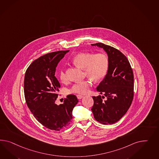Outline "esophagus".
Here are the masks:
<instances>
[{
	"label": "esophagus",
	"instance_id": "34e87169",
	"mask_svg": "<svg viewBox=\"0 0 159 159\" xmlns=\"http://www.w3.org/2000/svg\"><path fill=\"white\" fill-rule=\"evenodd\" d=\"M84 97L82 95H77V99H82Z\"/></svg>",
	"mask_w": 159,
	"mask_h": 159
}]
</instances>
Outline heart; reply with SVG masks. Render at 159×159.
I'll return each mask as SVG.
<instances>
[{
  "label": "heart",
  "instance_id": "obj_1",
  "mask_svg": "<svg viewBox=\"0 0 159 159\" xmlns=\"http://www.w3.org/2000/svg\"><path fill=\"white\" fill-rule=\"evenodd\" d=\"M73 63L78 67L84 69L86 75L91 79L74 84L70 92L85 94L89 92V88L92 85V80L98 82L105 76L108 71L109 60L107 55L104 53L94 54L90 52H80L73 58ZM59 77L62 82L66 80L64 70H61Z\"/></svg>",
  "mask_w": 159,
  "mask_h": 159
}]
</instances>
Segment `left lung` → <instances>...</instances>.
Returning a JSON list of instances; mask_svg holds the SVG:
<instances>
[{
  "label": "left lung",
  "mask_w": 159,
  "mask_h": 159,
  "mask_svg": "<svg viewBox=\"0 0 159 159\" xmlns=\"http://www.w3.org/2000/svg\"><path fill=\"white\" fill-rule=\"evenodd\" d=\"M103 48L109 60V69L97 90L104 96L93 97L91 108L95 119L103 125L114 124L125 115L134 97L133 72L127 57L114 47L103 43L92 44ZM105 96L106 99L103 100Z\"/></svg>",
  "instance_id": "left-lung-1"
}]
</instances>
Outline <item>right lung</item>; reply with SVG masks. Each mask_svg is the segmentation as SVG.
I'll use <instances>...</instances> for the list:
<instances>
[{
  "instance_id": "right-lung-1",
  "label": "right lung",
  "mask_w": 159,
  "mask_h": 159,
  "mask_svg": "<svg viewBox=\"0 0 159 159\" xmlns=\"http://www.w3.org/2000/svg\"><path fill=\"white\" fill-rule=\"evenodd\" d=\"M67 51L48 53L34 60L26 71L24 94L27 106L36 119L47 129L60 131L72 120V111L78 102L68 95L64 103H56L60 84L55 76L56 67Z\"/></svg>"
}]
</instances>
